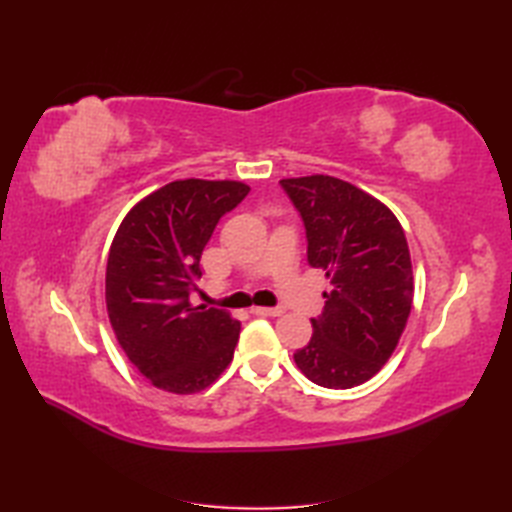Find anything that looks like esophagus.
Returning <instances> with one entry per match:
<instances>
[{"instance_id":"1","label":"esophagus","mask_w":512,"mask_h":512,"mask_svg":"<svg viewBox=\"0 0 512 512\" xmlns=\"http://www.w3.org/2000/svg\"><path fill=\"white\" fill-rule=\"evenodd\" d=\"M252 314L256 316H269V318H275V316H282L284 309L280 307H254Z\"/></svg>"}]
</instances>
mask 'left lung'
Listing matches in <instances>:
<instances>
[{
  "instance_id": "left-lung-1",
  "label": "left lung",
  "mask_w": 512,
  "mask_h": 512,
  "mask_svg": "<svg viewBox=\"0 0 512 512\" xmlns=\"http://www.w3.org/2000/svg\"><path fill=\"white\" fill-rule=\"evenodd\" d=\"M280 183L303 218L307 262L331 282L294 363L324 389H352L378 374L406 329L414 275L404 228L378 198L337 177Z\"/></svg>"
}]
</instances>
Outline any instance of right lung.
<instances>
[{
	"mask_svg": "<svg viewBox=\"0 0 512 512\" xmlns=\"http://www.w3.org/2000/svg\"><path fill=\"white\" fill-rule=\"evenodd\" d=\"M250 192L243 181L179 179L128 211L106 262V312L130 363L158 389L205 391L230 365L241 324L194 307L200 256L220 218Z\"/></svg>",
	"mask_w": 512,
	"mask_h": 512,
	"instance_id": "right-lung-1",
	"label": "right lung"
}]
</instances>
